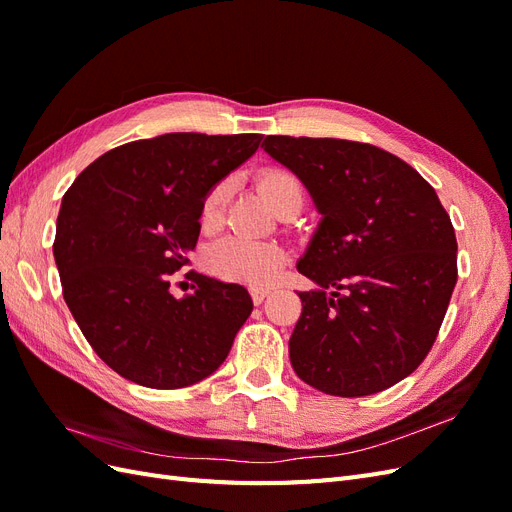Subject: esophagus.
I'll list each match as a JSON object with an SVG mask.
<instances>
[{
    "instance_id": "1",
    "label": "esophagus",
    "mask_w": 512,
    "mask_h": 512,
    "mask_svg": "<svg viewBox=\"0 0 512 512\" xmlns=\"http://www.w3.org/2000/svg\"><path fill=\"white\" fill-rule=\"evenodd\" d=\"M269 288H252V299L254 303H262L267 297H269Z\"/></svg>"
}]
</instances>
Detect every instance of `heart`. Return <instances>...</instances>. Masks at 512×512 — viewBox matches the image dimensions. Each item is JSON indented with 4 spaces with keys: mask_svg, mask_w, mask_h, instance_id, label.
I'll return each instance as SVG.
<instances>
[{
    "mask_svg": "<svg viewBox=\"0 0 512 512\" xmlns=\"http://www.w3.org/2000/svg\"><path fill=\"white\" fill-rule=\"evenodd\" d=\"M256 185L267 203L282 213L288 207H301L303 185L299 177L286 168H265L256 177ZM230 198V183L218 181L207 192L200 207V224L205 230L220 228ZM209 269L230 282L267 286L286 265V252L273 241H254L245 237H228L215 243L207 254Z\"/></svg>",
    "mask_w": 512,
    "mask_h": 512,
    "instance_id": "b5f03b06",
    "label": "heart"
}]
</instances>
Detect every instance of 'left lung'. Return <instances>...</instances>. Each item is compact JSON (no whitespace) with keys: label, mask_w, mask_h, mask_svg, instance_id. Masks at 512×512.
Returning a JSON list of instances; mask_svg holds the SVG:
<instances>
[{"label":"left lung","mask_w":512,"mask_h":512,"mask_svg":"<svg viewBox=\"0 0 512 512\" xmlns=\"http://www.w3.org/2000/svg\"><path fill=\"white\" fill-rule=\"evenodd\" d=\"M322 220L299 273L288 342L297 376L337 397L389 389L423 363L457 284V239L436 190L393 153L342 138L267 136Z\"/></svg>","instance_id":"1"}]
</instances>
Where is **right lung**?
I'll return each mask as SVG.
<instances>
[{
    "label": "right lung",
    "mask_w": 512,
    "mask_h": 512,
    "mask_svg": "<svg viewBox=\"0 0 512 512\" xmlns=\"http://www.w3.org/2000/svg\"><path fill=\"white\" fill-rule=\"evenodd\" d=\"M262 134L173 132L106 151L61 200L53 243L66 305L119 376L183 389L211 376L252 314L239 284L188 271L207 192L252 158Z\"/></svg>",
    "instance_id": "obj_1"
}]
</instances>
